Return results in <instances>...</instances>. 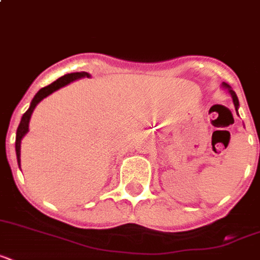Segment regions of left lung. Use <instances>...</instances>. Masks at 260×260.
<instances>
[{"label": "left lung", "mask_w": 260, "mask_h": 260, "mask_svg": "<svg viewBox=\"0 0 260 260\" xmlns=\"http://www.w3.org/2000/svg\"><path fill=\"white\" fill-rule=\"evenodd\" d=\"M224 87H226V89L230 90V93H231V95H232V100H234L235 108H236V110H238V108H239V100H238V95H236V93H235L234 90L231 89V86H230V85H226V83H225V82H224Z\"/></svg>", "instance_id": "1"}]
</instances>
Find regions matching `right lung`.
Wrapping results in <instances>:
<instances>
[{
  "label": "right lung",
  "instance_id": "right-lung-1",
  "mask_svg": "<svg viewBox=\"0 0 260 260\" xmlns=\"http://www.w3.org/2000/svg\"><path fill=\"white\" fill-rule=\"evenodd\" d=\"M82 77H89V74L85 73V71H82V73H71V74L63 75V77H60L59 79H56L55 82H52L51 85H48V86L43 87V89H40L38 93H36V95H35L32 102H30L29 109L22 114L21 121H20V125H18L17 128V134H16V155H17L18 166H20V147H21V139L24 138V135L28 132V125H29L30 116H32V112H34V109L36 108V105L42 101L43 98H46L47 95H50L51 93H54L55 90L66 86L67 83L73 82L75 79L82 78Z\"/></svg>",
  "mask_w": 260,
  "mask_h": 260
}]
</instances>
